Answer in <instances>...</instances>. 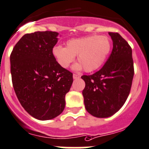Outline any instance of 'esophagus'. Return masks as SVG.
<instances>
[{
    "label": "esophagus",
    "instance_id": "esophagus-1",
    "mask_svg": "<svg viewBox=\"0 0 149 149\" xmlns=\"http://www.w3.org/2000/svg\"><path fill=\"white\" fill-rule=\"evenodd\" d=\"M80 76L78 75V74H73V79H78L80 78Z\"/></svg>",
    "mask_w": 149,
    "mask_h": 149
}]
</instances>
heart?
I'll return each mask as SVG.
<instances>
[{"label":"heart","mask_w":149,"mask_h":149,"mask_svg":"<svg viewBox=\"0 0 149 149\" xmlns=\"http://www.w3.org/2000/svg\"><path fill=\"white\" fill-rule=\"evenodd\" d=\"M111 49V43L105 36H89L70 39L66 47L58 45L52 49V55L63 68L69 67L77 56L78 63L73 66L74 70L84 68L87 72L98 69L107 59Z\"/></svg>","instance_id":"b5f03b06"}]
</instances>
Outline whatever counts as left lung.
I'll return each instance as SVG.
<instances>
[{"label": "left lung", "instance_id": "left-lung-1", "mask_svg": "<svg viewBox=\"0 0 149 149\" xmlns=\"http://www.w3.org/2000/svg\"><path fill=\"white\" fill-rule=\"evenodd\" d=\"M113 50L100 71L83 75V91L86 110L97 118H107L118 112L130 94L134 76L132 52L118 33L109 32Z\"/></svg>", "mask_w": 149, "mask_h": 149}]
</instances>
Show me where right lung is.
Here are the masks:
<instances>
[{
  "instance_id": "1",
  "label": "right lung",
  "mask_w": 149,
  "mask_h": 149,
  "mask_svg": "<svg viewBox=\"0 0 149 149\" xmlns=\"http://www.w3.org/2000/svg\"><path fill=\"white\" fill-rule=\"evenodd\" d=\"M58 34L53 31L25 34L10 56L17 97L31 116L41 121L52 119L63 111L65 96L73 82L72 73L52 55Z\"/></svg>"
}]
</instances>
